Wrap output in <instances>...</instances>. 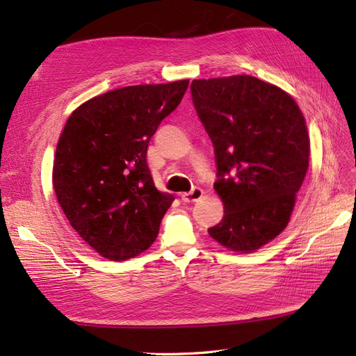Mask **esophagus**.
Here are the masks:
<instances>
[{
  "label": "esophagus",
  "mask_w": 356,
  "mask_h": 356,
  "mask_svg": "<svg viewBox=\"0 0 356 356\" xmlns=\"http://www.w3.org/2000/svg\"><path fill=\"white\" fill-rule=\"evenodd\" d=\"M202 195H203V190H202L200 187H194L191 191H188V193H184V194L181 195V198H182V202H186V203H193V202L200 200Z\"/></svg>",
  "instance_id": "34e87169"
}]
</instances>
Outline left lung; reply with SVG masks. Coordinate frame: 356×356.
<instances>
[{
    "label": "left lung",
    "mask_w": 356,
    "mask_h": 356,
    "mask_svg": "<svg viewBox=\"0 0 356 356\" xmlns=\"http://www.w3.org/2000/svg\"><path fill=\"white\" fill-rule=\"evenodd\" d=\"M197 115L215 147V190L225 204L209 235L251 252L285 229L309 161L302 112L282 89L252 76L194 80Z\"/></svg>",
    "instance_id": "1"
}]
</instances>
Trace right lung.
<instances>
[{
	"label": "right lung",
	"mask_w": 356,
	"mask_h": 356,
	"mask_svg": "<svg viewBox=\"0 0 356 356\" xmlns=\"http://www.w3.org/2000/svg\"><path fill=\"white\" fill-rule=\"evenodd\" d=\"M188 83L111 90L67 120L55 152L54 190L71 226L102 257H136L159 234L174 197L154 187L147 147Z\"/></svg>",
	"instance_id": "obj_1"
}]
</instances>
